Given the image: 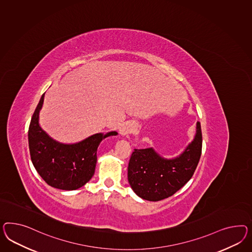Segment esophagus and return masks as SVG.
Wrapping results in <instances>:
<instances>
[{
    "label": "esophagus",
    "mask_w": 252,
    "mask_h": 252,
    "mask_svg": "<svg viewBox=\"0 0 252 252\" xmlns=\"http://www.w3.org/2000/svg\"><path fill=\"white\" fill-rule=\"evenodd\" d=\"M135 125L130 122H126L123 124L122 126H120L119 128V133L125 136V135H127V134H131V133H134L135 132Z\"/></svg>",
    "instance_id": "34e87169"
}]
</instances>
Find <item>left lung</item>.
<instances>
[{
  "label": "left lung",
  "mask_w": 252,
  "mask_h": 252,
  "mask_svg": "<svg viewBox=\"0 0 252 252\" xmlns=\"http://www.w3.org/2000/svg\"><path fill=\"white\" fill-rule=\"evenodd\" d=\"M201 124L184 152L174 158H165L152 148L134 150L130 158L127 178L136 195L148 201H160L173 195L192 177L202 154Z\"/></svg>",
  "instance_id": "1"
}]
</instances>
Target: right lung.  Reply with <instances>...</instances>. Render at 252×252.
Segmentation results:
<instances>
[{"label":"right lung","instance_id":"add662e5","mask_svg":"<svg viewBox=\"0 0 252 252\" xmlns=\"http://www.w3.org/2000/svg\"><path fill=\"white\" fill-rule=\"evenodd\" d=\"M44 95L34 110L28 129L31 160L48 185L61 190L79 189L94 174L99 144L107 136H116L117 132L94 134L79 143H60L48 136L38 123Z\"/></svg>","mask_w":252,"mask_h":252}]
</instances>
